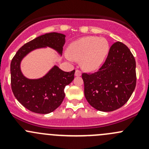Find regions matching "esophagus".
<instances>
[{
    "instance_id": "1",
    "label": "esophagus",
    "mask_w": 149,
    "mask_h": 149,
    "mask_svg": "<svg viewBox=\"0 0 149 149\" xmlns=\"http://www.w3.org/2000/svg\"><path fill=\"white\" fill-rule=\"evenodd\" d=\"M75 76H81V72L79 70H76V72H75Z\"/></svg>"
}]
</instances>
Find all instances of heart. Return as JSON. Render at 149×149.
Wrapping results in <instances>:
<instances>
[{"label": "heart", "mask_w": 149, "mask_h": 149, "mask_svg": "<svg viewBox=\"0 0 149 149\" xmlns=\"http://www.w3.org/2000/svg\"><path fill=\"white\" fill-rule=\"evenodd\" d=\"M109 42L105 38L84 37L70 45L68 49L70 61L81 60V66L87 70H94L103 63L109 52Z\"/></svg>", "instance_id": "b5f03b06"}]
</instances>
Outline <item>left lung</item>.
<instances>
[{
    "label": "left lung",
    "mask_w": 149,
    "mask_h": 149,
    "mask_svg": "<svg viewBox=\"0 0 149 149\" xmlns=\"http://www.w3.org/2000/svg\"><path fill=\"white\" fill-rule=\"evenodd\" d=\"M82 79L89 104L97 110L112 112L127 102L136 88V61L125 45L116 42L98 71L84 73Z\"/></svg>",
    "instance_id": "left-lung-1"
}]
</instances>
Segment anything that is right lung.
Wrapping results in <instances>:
<instances>
[{"mask_svg":"<svg viewBox=\"0 0 149 149\" xmlns=\"http://www.w3.org/2000/svg\"><path fill=\"white\" fill-rule=\"evenodd\" d=\"M65 35L57 32L45 34L23 45L10 63L11 89L16 100L33 112L48 114L56 109L65 98L64 88L74 79L75 70L65 72L54 65L43 77L29 79L21 70V62L31 51L48 47L62 55Z\"/></svg>","mask_w":149,"mask_h":149,"instance_id":"add662e5","label":"right lung"}]
</instances>
